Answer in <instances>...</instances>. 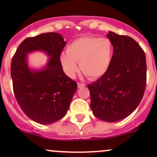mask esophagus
Wrapping results in <instances>:
<instances>
[{"label":"esophagus","mask_w":157,"mask_h":157,"mask_svg":"<svg viewBox=\"0 0 157 157\" xmlns=\"http://www.w3.org/2000/svg\"><path fill=\"white\" fill-rule=\"evenodd\" d=\"M85 86H86V85H85L84 83H77V86H78V88L84 87Z\"/></svg>","instance_id":"1"}]
</instances>
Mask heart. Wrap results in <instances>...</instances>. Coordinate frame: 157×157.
<instances>
[{"label":"heart","instance_id":"1","mask_svg":"<svg viewBox=\"0 0 157 157\" xmlns=\"http://www.w3.org/2000/svg\"><path fill=\"white\" fill-rule=\"evenodd\" d=\"M113 56V45L106 38L84 36L73 41L67 52L60 56L65 74L74 78L80 69L91 79H98L107 72Z\"/></svg>","mask_w":157,"mask_h":157}]
</instances>
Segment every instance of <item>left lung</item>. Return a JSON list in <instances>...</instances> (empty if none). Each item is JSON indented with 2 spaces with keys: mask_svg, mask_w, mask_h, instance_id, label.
I'll list each match as a JSON object with an SVG mask.
<instances>
[{
  "mask_svg": "<svg viewBox=\"0 0 157 157\" xmlns=\"http://www.w3.org/2000/svg\"><path fill=\"white\" fill-rule=\"evenodd\" d=\"M113 45L107 72L88 85L90 107L96 118L116 122L131 115L140 104L147 81L146 57L132 38L113 32L106 35Z\"/></svg>",
  "mask_w": 157,
  "mask_h": 157,
  "instance_id": "8db88e82",
  "label": "left lung"
}]
</instances>
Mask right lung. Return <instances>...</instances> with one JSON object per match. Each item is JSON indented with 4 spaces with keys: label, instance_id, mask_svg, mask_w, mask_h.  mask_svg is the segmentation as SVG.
<instances>
[{
    "label": "right lung",
    "instance_id": "obj_1",
    "mask_svg": "<svg viewBox=\"0 0 157 157\" xmlns=\"http://www.w3.org/2000/svg\"><path fill=\"white\" fill-rule=\"evenodd\" d=\"M65 45L59 33H42L23 41L13 57L10 73L15 97L23 112L39 124H50L65 116L77 89L60 62ZM33 51L48 55L42 69L29 67L28 54Z\"/></svg>",
    "mask_w": 157,
    "mask_h": 157
}]
</instances>
